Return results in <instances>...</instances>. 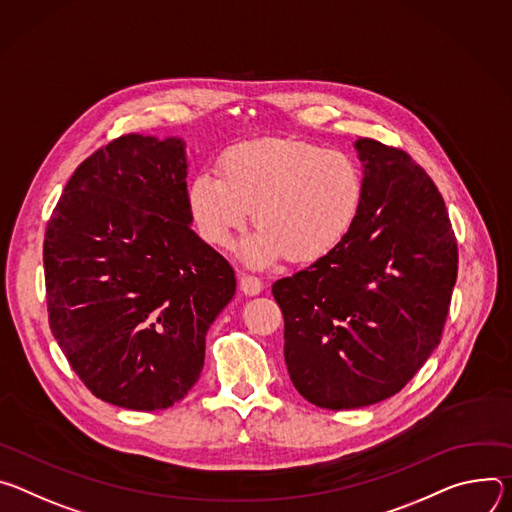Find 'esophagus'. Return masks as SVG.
<instances>
[{
	"instance_id": "esophagus-1",
	"label": "esophagus",
	"mask_w": 512,
	"mask_h": 512,
	"mask_svg": "<svg viewBox=\"0 0 512 512\" xmlns=\"http://www.w3.org/2000/svg\"><path fill=\"white\" fill-rule=\"evenodd\" d=\"M240 289L246 293V295H258L262 291V280L254 274H248V272H240Z\"/></svg>"
}]
</instances>
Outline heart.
Returning <instances> with one entry per match:
<instances>
[{
  "mask_svg": "<svg viewBox=\"0 0 512 512\" xmlns=\"http://www.w3.org/2000/svg\"><path fill=\"white\" fill-rule=\"evenodd\" d=\"M217 173L201 170L189 183L191 219L207 244L230 248L252 215L258 230L242 246L252 266L317 260L346 240L362 211L360 166L313 142H240L219 156Z\"/></svg>",
  "mask_w": 512,
  "mask_h": 512,
  "instance_id": "heart-1",
  "label": "heart"
}]
</instances>
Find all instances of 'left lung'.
<instances>
[{"label":"left lung","instance_id":"8db88e82","mask_svg":"<svg viewBox=\"0 0 512 512\" xmlns=\"http://www.w3.org/2000/svg\"><path fill=\"white\" fill-rule=\"evenodd\" d=\"M362 211L346 240L280 278L285 362L301 396L342 411L399 392L441 342L458 278L443 197L399 148L356 140Z\"/></svg>","mask_w":512,"mask_h":512}]
</instances>
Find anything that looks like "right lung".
Masks as SVG:
<instances>
[{"label":"right lung","instance_id":"obj_1","mask_svg":"<svg viewBox=\"0 0 512 512\" xmlns=\"http://www.w3.org/2000/svg\"><path fill=\"white\" fill-rule=\"evenodd\" d=\"M187 168L181 138L122 136L77 166L46 225L52 335L109 405L185 399L236 293L230 262L191 230Z\"/></svg>","mask_w":512,"mask_h":512}]
</instances>
